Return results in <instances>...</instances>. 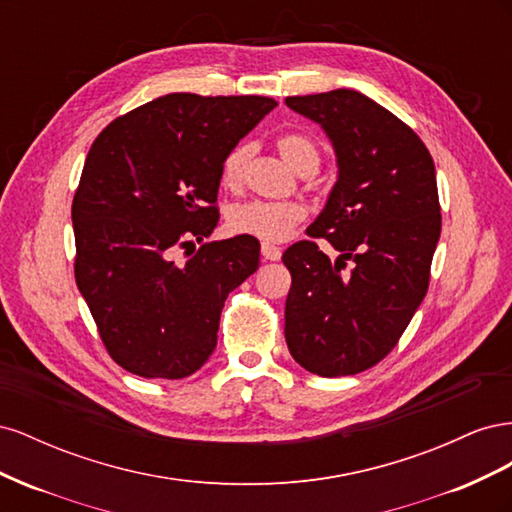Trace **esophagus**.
<instances>
[{
	"mask_svg": "<svg viewBox=\"0 0 512 512\" xmlns=\"http://www.w3.org/2000/svg\"><path fill=\"white\" fill-rule=\"evenodd\" d=\"M260 252H262V258H265V260H280L282 258L280 247H275L271 243H262Z\"/></svg>",
	"mask_w": 512,
	"mask_h": 512,
	"instance_id": "34e87169",
	"label": "esophagus"
}]
</instances>
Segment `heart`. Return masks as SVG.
I'll return each mask as SVG.
<instances>
[{
    "label": "heart",
    "instance_id": "b5f03b06",
    "mask_svg": "<svg viewBox=\"0 0 512 512\" xmlns=\"http://www.w3.org/2000/svg\"><path fill=\"white\" fill-rule=\"evenodd\" d=\"M280 156L297 170H318L320 153L318 147L307 136L288 132L277 138ZM252 156L250 143H237L222 160V185L228 190H239L245 179V168ZM303 220V209L294 203H267V200H252V203L237 205L228 215L230 230L239 235H250L265 243H277L290 237L299 222Z\"/></svg>",
    "mask_w": 512,
    "mask_h": 512
}]
</instances>
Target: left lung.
Here are the masks:
<instances>
[{
    "instance_id": "8db88e82",
    "label": "left lung",
    "mask_w": 512,
    "mask_h": 512,
    "mask_svg": "<svg viewBox=\"0 0 512 512\" xmlns=\"http://www.w3.org/2000/svg\"><path fill=\"white\" fill-rule=\"evenodd\" d=\"M286 104L320 123L335 149L337 181L307 235L339 252L331 262L314 241L284 252L286 344L312 374L352 376L395 348L425 299L442 228L436 166L412 128L359 91Z\"/></svg>"
}]
</instances>
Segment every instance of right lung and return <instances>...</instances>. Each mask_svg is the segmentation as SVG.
<instances>
[{
  "mask_svg": "<svg viewBox=\"0 0 512 512\" xmlns=\"http://www.w3.org/2000/svg\"><path fill=\"white\" fill-rule=\"evenodd\" d=\"M265 96L168 94L98 134L72 203L74 277L113 361L141 378L179 380L218 344L230 290L260 262L250 235L172 256L218 226L222 160L271 113Z\"/></svg>",
  "mask_w": 512,
  "mask_h": 512,
  "instance_id": "right-lung-1",
  "label": "right lung"
}]
</instances>
